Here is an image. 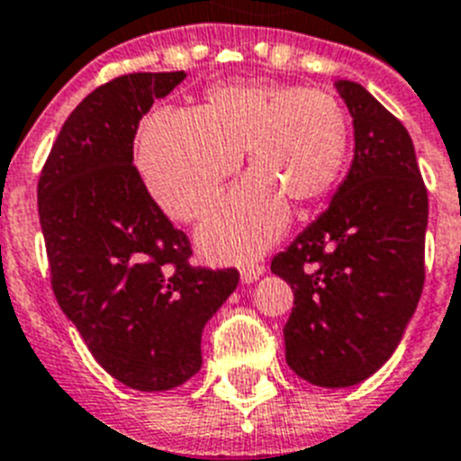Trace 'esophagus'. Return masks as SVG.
Segmentation results:
<instances>
[{"label": "esophagus", "mask_w": 461, "mask_h": 461, "mask_svg": "<svg viewBox=\"0 0 461 461\" xmlns=\"http://www.w3.org/2000/svg\"><path fill=\"white\" fill-rule=\"evenodd\" d=\"M262 274H264V264H259V262H253V264H246V267H241V280H243V283H255V280H258Z\"/></svg>", "instance_id": "obj_1"}]
</instances>
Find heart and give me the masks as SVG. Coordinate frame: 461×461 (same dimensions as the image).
<instances>
[{
	"label": "heart",
	"instance_id": "heart-1",
	"mask_svg": "<svg viewBox=\"0 0 461 461\" xmlns=\"http://www.w3.org/2000/svg\"><path fill=\"white\" fill-rule=\"evenodd\" d=\"M246 153L253 176L206 220L199 241L211 255L246 259L285 230L290 206L330 194L348 155L341 104L320 90L236 83L206 92L194 113L158 111L143 122V181L174 220L197 222Z\"/></svg>",
	"mask_w": 461,
	"mask_h": 461
}]
</instances>
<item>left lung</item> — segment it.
I'll list each match as a JSON object with an SVG mask.
<instances>
[{"label":"left lung","mask_w":461,"mask_h":461,"mask_svg":"<svg viewBox=\"0 0 461 461\" xmlns=\"http://www.w3.org/2000/svg\"><path fill=\"white\" fill-rule=\"evenodd\" d=\"M355 158L325 213L271 259L294 306L285 359L320 387L357 385L402 341L424 285L427 187L406 127L359 83L339 81Z\"/></svg>","instance_id":"1"}]
</instances>
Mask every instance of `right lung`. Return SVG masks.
<instances>
[{"label":"right lung","mask_w":461,"mask_h":461,"mask_svg":"<svg viewBox=\"0 0 461 461\" xmlns=\"http://www.w3.org/2000/svg\"><path fill=\"white\" fill-rule=\"evenodd\" d=\"M183 71L125 74L83 99L39 176L50 285L115 380L141 392L202 369V331L239 285L236 269L192 267V246L134 167V136Z\"/></svg>","instance_id":"1"}]
</instances>
